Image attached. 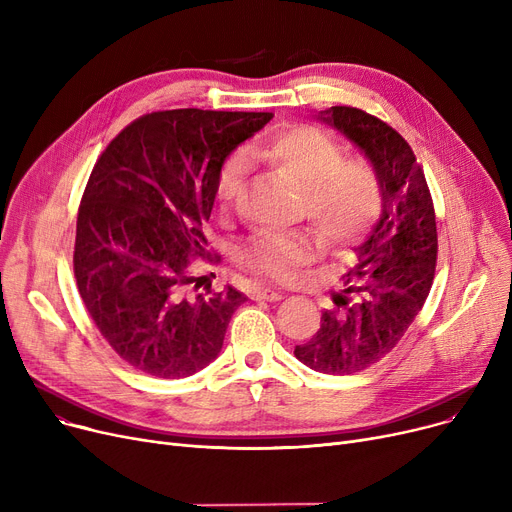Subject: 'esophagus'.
Segmentation results:
<instances>
[{"label":"esophagus","instance_id":"1","mask_svg":"<svg viewBox=\"0 0 512 512\" xmlns=\"http://www.w3.org/2000/svg\"><path fill=\"white\" fill-rule=\"evenodd\" d=\"M255 297L257 299H263V301H270V303H276V301H280L284 294L280 292V290H274V288H270V286H259L257 290H255Z\"/></svg>","mask_w":512,"mask_h":512}]
</instances>
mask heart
<instances>
[{"mask_svg": "<svg viewBox=\"0 0 512 512\" xmlns=\"http://www.w3.org/2000/svg\"><path fill=\"white\" fill-rule=\"evenodd\" d=\"M249 153L272 161L301 184V207L330 240H342L357 232L378 205V188L369 170L357 161H344L340 145L311 126L278 128L251 145ZM242 176L245 161L240 155L224 159L215 176V201L232 203ZM311 251L313 240L305 232H259L240 242L236 257L255 272L286 278Z\"/></svg>", "mask_w": 512, "mask_h": 512, "instance_id": "obj_1", "label": "heart"}]
</instances>
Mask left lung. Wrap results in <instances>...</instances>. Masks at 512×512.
<instances>
[{
    "instance_id": "left-lung-1",
    "label": "left lung",
    "mask_w": 512,
    "mask_h": 512,
    "mask_svg": "<svg viewBox=\"0 0 512 512\" xmlns=\"http://www.w3.org/2000/svg\"><path fill=\"white\" fill-rule=\"evenodd\" d=\"M321 116L365 153L382 195L380 218L353 247L355 265L342 276L334 309L294 348L307 367L348 375L384 359L413 324L434 282L438 230L423 168L392 126L348 105Z\"/></svg>"
}]
</instances>
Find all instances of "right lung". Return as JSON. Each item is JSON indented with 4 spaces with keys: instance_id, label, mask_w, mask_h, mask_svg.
<instances>
[{
    "instance_id": "1",
    "label": "right lung",
    "mask_w": 512,
    "mask_h": 512,
    "mask_svg": "<svg viewBox=\"0 0 512 512\" xmlns=\"http://www.w3.org/2000/svg\"><path fill=\"white\" fill-rule=\"evenodd\" d=\"M272 118L195 107L151 112L99 155L78 207L74 276L97 330L134 369L186 378L222 351L247 294L211 284L191 294L188 267L205 253L220 166Z\"/></svg>"
}]
</instances>
